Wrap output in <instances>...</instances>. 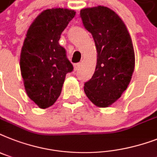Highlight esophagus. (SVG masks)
Wrapping results in <instances>:
<instances>
[{
  "label": "esophagus",
  "mask_w": 157,
  "mask_h": 157,
  "mask_svg": "<svg viewBox=\"0 0 157 157\" xmlns=\"http://www.w3.org/2000/svg\"><path fill=\"white\" fill-rule=\"evenodd\" d=\"M80 67H81V64L80 63H75L74 64V70L75 71H77V70L80 69Z\"/></svg>",
  "instance_id": "34e87169"
}]
</instances>
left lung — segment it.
Returning <instances> with one entry per match:
<instances>
[{
  "label": "left lung",
  "mask_w": 157,
  "mask_h": 157,
  "mask_svg": "<svg viewBox=\"0 0 157 157\" xmlns=\"http://www.w3.org/2000/svg\"><path fill=\"white\" fill-rule=\"evenodd\" d=\"M80 14L97 48L95 72L85 82L84 91L96 106L108 107L120 98L132 80L135 69L132 38L120 17L107 7L82 9Z\"/></svg>",
  "instance_id": "8db88e82"
}]
</instances>
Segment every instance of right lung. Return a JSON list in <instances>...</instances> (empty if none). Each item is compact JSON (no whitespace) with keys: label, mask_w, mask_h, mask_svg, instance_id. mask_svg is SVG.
<instances>
[{"label":"right lung","mask_w":157,"mask_h":157,"mask_svg":"<svg viewBox=\"0 0 157 157\" xmlns=\"http://www.w3.org/2000/svg\"><path fill=\"white\" fill-rule=\"evenodd\" d=\"M75 15L74 10L68 9L44 10L25 35L20 56L21 76L28 97L41 109L56 101L66 74L73 70L59 40Z\"/></svg>","instance_id":"right-lung-1"}]
</instances>
